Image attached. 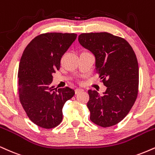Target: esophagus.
<instances>
[{
  "instance_id": "1",
  "label": "esophagus",
  "mask_w": 155,
  "mask_h": 155,
  "mask_svg": "<svg viewBox=\"0 0 155 155\" xmlns=\"http://www.w3.org/2000/svg\"><path fill=\"white\" fill-rule=\"evenodd\" d=\"M82 91L83 90L81 89H79V88L75 89V93H76V94H79V93L81 92H82Z\"/></svg>"
}]
</instances>
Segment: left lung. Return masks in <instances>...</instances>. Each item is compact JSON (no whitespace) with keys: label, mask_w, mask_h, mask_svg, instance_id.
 Here are the masks:
<instances>
[{"label":"left lung","mask_w":155,"mask_h":155,"mask_svg":"<svg viewBox=\"0 0 155 155\" xmlns=\"http://www.w3.org/2000/svg\"><path fill=\"white\" fill-rule=\"evenodd\" d=\"M79 43L96 58V74L107 87L102 95L88 90L90 120L101 127L118 124L129 113L139 92V65L130 44L108 32L82 33Z\"/></svg>","instance_id":"obj_1"}]
</instances>
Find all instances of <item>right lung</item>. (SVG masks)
Segmentation results:
<instances>
[{
	"mask_svg": "<svg viewBox=\"0 0 155 155\" xmlns=\"http://www.w3.org/2000/svg\"><path fill=\"white\" fill-rule=\"evenodd\" d=\"M76 37L74 33H43L28 44L21 55L18 98L29 120L41 128L58 126L65 102L75 94L69 87L57 89L50 84L52 74L60 69L61 58Z\"/></svg>",
	"mask_w": 155,
	"mask_h": 155,
	"instance_id": "add662e5",
	"label": "right lung"
}]
</instances>
